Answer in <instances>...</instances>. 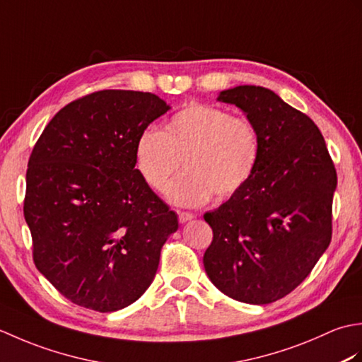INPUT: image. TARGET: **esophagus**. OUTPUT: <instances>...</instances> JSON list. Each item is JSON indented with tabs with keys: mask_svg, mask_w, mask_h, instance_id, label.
<instances>
[{
	"mask_svg": "<svg viewBox=\"0 0 362 362\" xmlns=\"http://www.w3.org/2000/svg\"><path fill=\"white\" fill-rule=\"evenodd\" d=\"M193 218H194L193 213H189V211H179V221L182 222V224H185V222L191 221Z\"/></svg>",
	"mask_w": 362,
	"mask_h": 362,
	"instance_id": "obj_1",
	"label": "esophagus"
}]
</instances>
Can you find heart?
<instances>
[{
    "mask_svg": "<svg viewBox=\"0 0 362 362\" xmlns=\"http://www.w3.org/2000/svg\"><path fill=\"white\" fill-rule=\"evenodd\" d=\"M259 156V134L250 119L206 104L183 107L163 132L144 129L135 143L136 171L157 193L166 188L182 160L185 171L171 183L166 197L185 206L202 205L213 193H238L255 174Z\"/></svg>",
    "mask_w": 362,
    "mask_h": 362,
    "instance_id": "obj_1",
    "label": "heart"
}]
</instances>
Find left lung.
Segmentation results:
<instances>
[{
  "label": "left lung",
  "mask_w": 362,
  "mask_h": 362,
  "mask_svg": "<svg viewBox=\"0 0 362 362\" xmlns=\"http://www.w3.org/2000/svg\"><path fill=\"white\" fill-rule=\"evenodd\" d=\"M218 99L255 124L261 156L247 185L204 214L213 230L204 267L238 302L272 303L310 275L332 241L336 168L314 121L272 90L240 86Z\"/></svg>",
  "instance_id": "8db88e82"
}]
</instances>
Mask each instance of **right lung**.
Returning <instances> with one entry per match:
<instances>
[{
	"label": "right lung",
	"instance_id": "right-lung-1",
	"mask_svg": "<svg viewBox=\"0 0 362 362\" xmlns=\"http://www.w3.org/2000/svg\"><path fill=\"white\" fill-rule=\"evenodd\" d=\"M168 109L152 93L95 91L54 115L30 152L23 213L34 263L83 308L112 313L140 298L179 228L135 168L138 135Z\"/></svg>",
	"mask_w": 362,
	"mask_h": 362
}]
</instances>
